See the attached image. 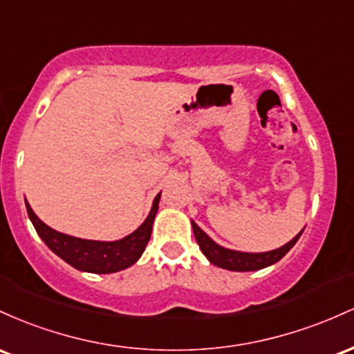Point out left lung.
<instances>
[{"label":"left lung","mask_w":354,"mask_h":354,"mask_svg":"<svg viewBox=\"0 0 354 354\" xmlns=\"http://www.w3.org/2000/svg\"><path fill=\"white\" fill-rule=\"evenodd\" d=\"M192 222V229H194V236H196V241L201 248L202 254L209 259V263H212L214 266L222 269H227V271H237V272H248V271H259V269L268 268V266L276 264L277 261H281L283 257L292 249V245L296 244L297 239L301 237L303 230L297 234L296 237H292L288 244L281 245V248L274 249V251H268V252H241V251H234V249H227L222 248V245L214 242L207 234L204 232L194 221Z\"/></svg>","instance_id":"1"}]
</instances>
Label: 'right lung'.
Returning a JSON list of instances; mask_svg holds the SVG:
<instances>
[{"label": "right lung", "mask_w": 354, "mask_h": 354, "mask_svg": "<svg viewBox=\"0 0 354 354\" xmlns=\"http://www.w3.org/2000/svg\"><path fill=\"white\" fill-rule=\"evenodd\" d=\"M160 194L162 192H158L153 198L152 209H150L147 219L142 222L140 227H137L132 234L118 241H88L68 236V234L51 229L45 222L39 221L31 205L28 204V201L26 210L41 241L65 263L83 272L110 274L124 271L140 259V256L145 251L147 242L150 241Z\"/></svg>", "instance_id": "right-lung-1"}]
</instances>
